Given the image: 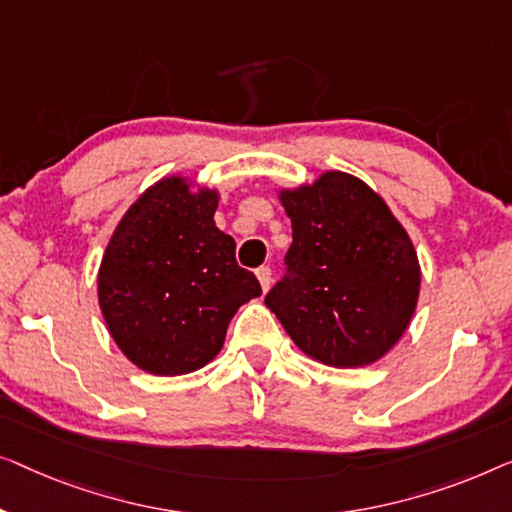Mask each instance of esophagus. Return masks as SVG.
<instances>
[{
    "mask_svg": "<svg viewBox=\"0 0 512 512\" xmlns=\"http://www.w3.org/2000/svg\"><path fill=\"white\" fill-rule=\"evenodd\" d=\"M257 280H259V285H262V290L269 292V287H271V269H269V266H259Z\"/></svg>",
    "mask_w": 512,
    "mask_h": 512,
    "instance_id": "34e87169",
    "label": "esophagus"
}]
</instances>
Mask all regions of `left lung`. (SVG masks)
<instances>
[{
  "label": "left lung",
  "mask_w": 512,
  "mask_h": 512,
  "mask_svg": "<svg viewBox=\"0 0 512 512\" xmlns=\"http://www.w3.org/2000/svg\"><path fill=\"white\" fill-rule=\"evenodd\" d=\"M280 204L292 246L264 304L308 357L336 369L378 362L408 329L420 294L406 229L380 194L343 171L280 190Z\"/></svg>",
  "instance_id": "8db88e82"
}]
</instances>
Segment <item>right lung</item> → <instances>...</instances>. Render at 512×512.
<instances>
[{
  "mask_svg": "<svg viewBox=\"0 0 512 512\" xmlns=\"http://www.w3.org/2000/svg\"><path fill=\"white\" fill-rule=\"evenodd\" d=\"M218 192L169 176L148 187L115 227L97 276L99 308L129 362L183 376L222 350L229 320L262 294L215 227Z\"/></svg>",
  "mask_w": 512,
  "mask_h": 512,
  "instance_id": "1",
  "label": "right lung"
}]
</instances>
